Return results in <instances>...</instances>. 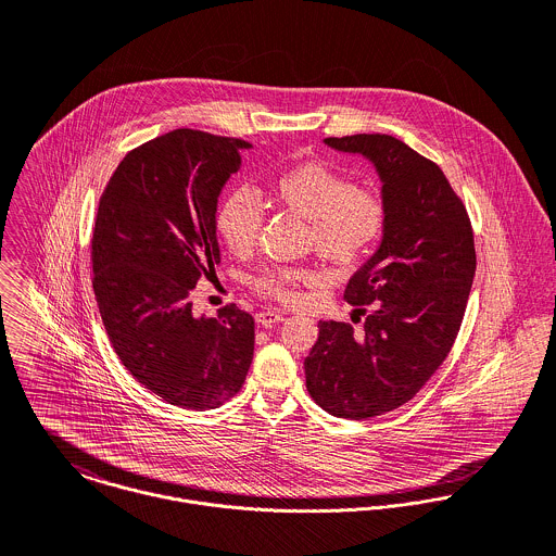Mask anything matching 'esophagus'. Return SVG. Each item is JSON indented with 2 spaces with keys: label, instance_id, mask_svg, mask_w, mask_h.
Masks as SVG:
<instances>
[{
  "label": "esophagus",
  "instance_id": "esophagus-1",
  "mask_svg": "<svg viewBox=\"0 0 556 556\" xmlns=\"http://www.w3.org/2000/svg\"><path fill=\"white\" fill-rule=\"evenodd\" d=\"M280 320H285V313H280V311H263V313L256 315V323L261 327H271V325H276Z\"/></svg>",
  "mask_w": 556,
  "mask_h": 556
}]
</instances>
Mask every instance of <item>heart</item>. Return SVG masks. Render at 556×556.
<instances>
[{
	"instance_id": "obj_1",
	"label": "heart",
	"mask_w": 556,
	"mask_h": 556,
	"mask_svg": "<svg viewBox=\"0 0 556 556\" xmlns=\"http://www.w3.org/2000/svg\"><path fill=\"white\" fill-rule=\"evenodd\" d=\"M271 199L308 223V245L338 267L359 263L388 225V205L377 190L355 186L351 177L323 162H304L282 170L271 181ZM216 227L231 252H250L263 227V207L256 194L248 188L233 190L218 210ZM315 278L306 267L269 265L252 276L250 285L261 295L295 302L302 285H311Z\"/></svg>"
}]
</instances>
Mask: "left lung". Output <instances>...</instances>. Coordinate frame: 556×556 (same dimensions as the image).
<instances>
[{"mask_svg":"<svg viewBox=\"0 0 556 556\" xmlns=\"http://www.w3.org/2000/svg\"><path fill=\"white\" fill-rule=\"evenodd\" d=\"M325 143L377 166L388 225L379 250L344 289V300L366 315L364 329L318 320L306 388L327 413L368 419L408 402L450 355L476 276L473 229L439 164L396 137Z\"/></svg>","mask_w":556,"mask_h":556,"instance_id":"obj_1","label":"left lung"}]
</instances>
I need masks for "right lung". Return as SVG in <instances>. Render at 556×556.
I'll return each mask as SVG.
<instances>
[{"label":"right lung","mask_w":556,"mask_h":556,"mask_svg":"<svg viewBox=\"0 0 556 556\" xmlns=\"http://www.w3.org/2000/svg\"><path fill=\"white\" fill-rule=\"evenodd\" d=\"M252 146L177 128L126 154L98 205L93 295L126 370L164 402L205 410L236 396L254 318L236 304L194 318L190 293L220 263L216 205Z\"/></svg>","instance_id":"right-lung-1"}]
</instances>
